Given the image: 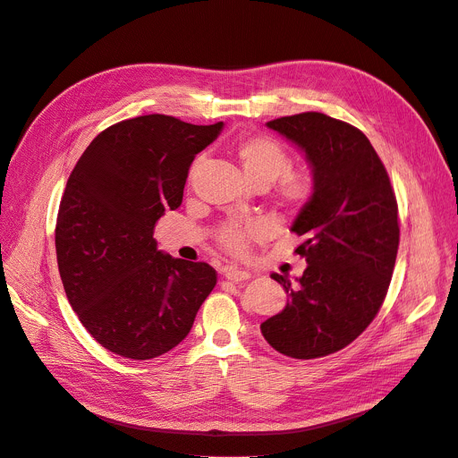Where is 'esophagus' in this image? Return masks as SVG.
Wrapping results in <instances>:
<instances>
[{
	"instance_id": "34e87169",
	"label": "esophagus",
	"mask_w": 458,
	"mask_h": 458,
	"mask_svg": "<svg viewBox=\"0 0 458 458\" xmlns=\"http://www.w3.org/2000/svg\"><path fill=\"white\" fill-rule=\"evenodd\" d=\"M225 278L230 280V282H243V280H249L250 275L247 271L237 269V267H226L225 269Z\"/></svg>"
}]
</instances>
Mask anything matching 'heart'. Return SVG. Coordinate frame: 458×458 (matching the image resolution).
Wrapping results in <instances>:
<instances>
[{
  "mask_svg": "<svg viewBox=\"0 0 458 458\" xmlns=\"http://www.w3.org/2000/svg\"><path fill=\"white\" fill-rule=\"evenodd\" d=\"M245 180L252 187L271 185L276 182L275 197L282 209L299 211L316 195V176L308 168H290L292 157L284 144L271 135L239 137L230 148ZM259 235V228L252 223L228 221L215 233L216 243L232 256H245L250 243Z\"/></svg>",
  "mask_w": 458,
  "mask_h": 458,
  "instance_id": "b5f03b06",
  "label": "heart"
}]
</instances>
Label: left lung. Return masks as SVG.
I'll use <instances>...</instances> for the list:
<instances>
[{"instance_id":"left-lung-1","label":"left lung","mask_w":458,"mask_h":458,"mask_svg":"<svg viewBox=\"0 0 458 458\" xmlns=\"http://www.w3.org/2000/svg\"><path fill=\"white\" fill-rule=\"evenodd\" d=\"M267 126L304 150L316 195L292 226L308 267L295 287L271 275L292 302L259 328L285 356L321 358L352 344L386 299L399 249L397 199L369 139L349 123L308 111Z\"/></svg>"}]
</instances>
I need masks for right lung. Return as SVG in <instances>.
Returning <instances> with one entry per match:
<instances>
[{
    "label": "right lung",
    "instance_id": "obj_1",
    "mask_svg": "<svg viewBox=\"0 0 458 458\" xmlns=\"http://www.w3.org/2000/svg\"><path fill=\"white\" fill-rule=\"evenodd\" d=\"M221 130L157 113L128 118L96 135L68 176L55 225L59 275L81 325L118 356L174 349L213 292L215 269L161 254L154 228L180 208L192 159Z\"/></svg>",
    "mask_w": 458,
    "mask_h": 458
}]
</instances>
